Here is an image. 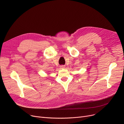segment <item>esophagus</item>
<instances>
[{
  "mask_svg": "<svg viewBox=\"0 0 124 124\" xmlns=\"http://www.w3.org/2000/svg\"><path fill=\"white\" fill-rule=\"evenodd\" d=\"M60 68H62V69L64 68H65V66H64V65H61V66H60Z\"/></svg>",
  "mask_w": 124,
  "mask_h": 124,
  "instance_id": "esophagus-1",
  "label": "esophagus"
}]
</instances>
